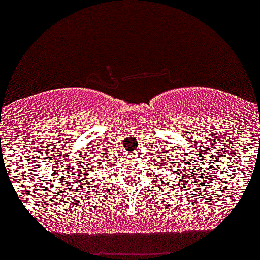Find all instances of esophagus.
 Segmentation results:
<instances>
[{"label":"esophagus","instance_id":"1","mask_svg":"<svg viewBox=\"0 0 260 260\" xmlns=\"http://www.w3.org/2000/svg\"><path fill=\"white\" fill-rule=\"evenodd\" d=\"M133 156H137V152H134V153H133Z\"/></svg>","mask_w":260,"mask_h":260}]
</instances>
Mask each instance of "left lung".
<instances>
[{"mask_svg":"<svg viewBox=\"0 0 260 260\" xmlns=\"http://www.w3.org/2000/svg\"><path fill=\"white\" fill-rule=\"evenodd\" d=\"M178 171H179V169H178ZM178 177H179V173H178Z\"/></svg>","mask_w":260,"mask_h":260,"instance_id":"1","label":"left lung"}]
</instances>
